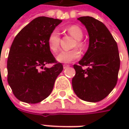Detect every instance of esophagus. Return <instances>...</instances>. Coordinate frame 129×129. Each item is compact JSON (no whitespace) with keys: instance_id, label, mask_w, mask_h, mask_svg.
I'll return each instance as SVG.
<instances>
[{"instance_id":"esophagus-1","label":"esophagus","mask_w":129,"mask_h":129,"mask_svg":"<svg viewBox=\"0 0 129 129\" xmlns=\"http://www.w3.org/2000/svg\"><path fill=\"white\" fill-rule=\"evenodd\" d=\"M69 66H69V65H68V64H64L63 65V68H68L69 67Z\"/></svg>"}]
</instances>
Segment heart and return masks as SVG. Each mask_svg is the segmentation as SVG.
<instances>
[{
	"label": "heart",
	"instance_id": "heart-1",
	"mask_svg": "<svg viewBox=\"0 0 129 129\" xmlns=\"http://www.w3.org/2000/svg\"><path fill=\"white\" fill-rule=\"evenodd\" d=\"M67 32L73 38L76 39V42L74 44L75 47H78L81 49H84L86 47V43L81 39L83 37V32L81 29L77 25H71L67 28ZM60 34L57 29H53L48 37V43L51 50L56 52L58 51L60 45ZM81 56V52L78 49H73L70 50H62L56 56V59L61 63H70L78 59Z\"/></svg>",
	"mask_w": 129,
	"mask_h": 129
}]
</instances>
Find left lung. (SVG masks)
Segmentation results:
<instances>
[{
	"label": "left lung",
	"instance_id": "1",
	"mask_svg": "<svg viewBox=\"0 0 129 129\" xmlns=\"http://www.w3.org/2000/svg\"><path fill=\"white\" fill-rule=\"evenodd\" d=\"M89 35V46L72 80L74 92L81 100L97 102L104 100L116 86L120 59L116 41L101 21L90 16L77 18ZM88 66L86 69L82 68Z\"/></svg>",
	"mask_w": 129,
	"mask_h": 129
}]
</instances>
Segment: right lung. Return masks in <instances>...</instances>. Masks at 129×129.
<instances>
[{
	"mask_svg": "<svg viewBox=\"0 0 129 129\" xmlns=\"http://www.w3.org/2000/svg\"><path fill=\"white\" fill-rule=\"evenodd\" d=\"M61 20L40 16L16 36L7 59V81L18 100L41 102L52 91L56 77L63 69L51 53L48 37ZM54 63L52 67H44Z\"/></svg>",
	"mask_w": 129,
	"mask_h": 129,
	"instance_id": "right-lung-1",
	"label": "right lung"
}]
</instances>
